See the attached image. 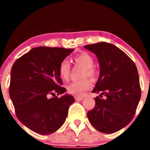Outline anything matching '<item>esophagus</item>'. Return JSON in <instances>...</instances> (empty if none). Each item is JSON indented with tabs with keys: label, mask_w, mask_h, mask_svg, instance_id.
Listing matches in <instances>:
<instances>
[{
	"label": "esophagus",
	"mask_w": 150,
	"mask_h": 150,
	"mask_svg": "<svg viewBox=\"0 0 150 150\" xmlns=\"http://www.w3.org/2000/svg\"><path fill=\"white\" fill-rule=\"evenodd\" d=\"M75 100L77 101H80L83 100V97H81V96H75Z\"/></svg>",
	"instance_id": "obj_1"
}]
</instances>
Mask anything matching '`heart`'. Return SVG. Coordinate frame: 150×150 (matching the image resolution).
<instances>
[{
	"label": "heart",
	"instance_id": "1",
	"mask_svg": "<svg viewBox=\"0 0 150 150\" xmlns=\"http://www.w3.org/2000/svg\"><path fill=\"white\" fill-rule=\"evenodd\" d=\"M73 61L77 64L84 68L83 71V77H88L91 79L95 78L96 76V70L94 67V59L92 55L83 52L79 54L73 58ZM71 68L69 63L64 60L60 63L59 67V75L63 81H67L69 78ZM91 82L87 79L74 81L67 86V91L71 95L81 96L84 95L85 93L91 87Z\"/></svg>",
	"mask_w": 150,
	"mask_h": 150
}]
</instances>
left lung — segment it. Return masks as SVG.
Wrapping results in <instances>:
<instances>
[{"label": "left lung", "mask_w": 150, "mask_h": 150, "mask_svg": "<svg viewBox=\"0 0 150 150\" xmlns=\"http://www.w3.org/2000/svg\"><path fill=\"white\" fill-rule=\"evenodd\" d=\"M97 57L100 75L93 93L105 98H95V106L87 112L96 130L115 133L130 122L141 97L138 69L123 51L107 42L85 45Z\"/></svg>", "instance_id": "left-lung-1"}]
</instances>
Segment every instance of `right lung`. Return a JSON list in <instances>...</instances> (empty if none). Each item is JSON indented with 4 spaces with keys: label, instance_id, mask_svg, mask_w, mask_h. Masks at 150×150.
Segmentation results:
<instances>
[{
    "label": "right lung",
    "instance_id": "add662e5",
    "mask_svg": "<svg viewBox=\"0 0 150 150\" xmlns=\"http://www.w3.org/2000/svg\"><path fill=\"white\" fill-rule=\"evenodd\" d=\"M74 49L34 47L14 63L11 73L10 97L21 122L34 132L47 135L61 128L67 116L72 95L61 87L60 63Z\"/></svg>",
    "mask_w": 150,
    "mask_h": 150
}]
</instances>
